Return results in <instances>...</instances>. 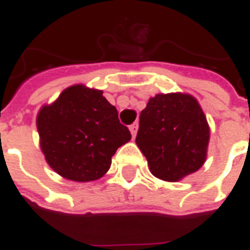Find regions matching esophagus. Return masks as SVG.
<instances>
[{
	"label": "esophagus",
	"mask_w": 250,
	"mask_h": 250,
	"mask_svg": "<svg viewBox=\"0 0 250 250\" xmlns=\"http://www.w3.org/2000/svg\"><path fill=\"white\" fill-rule=\"evenodd\" d=\"M130 131H131V135L135 136L136 132H138V123H134V125H130Z\"/></svg>",
	"instance_id": "obj_1"
}]
</instances>
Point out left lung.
<instances>
[{"label": "left lung", "mask_w": 250, "mask_h": 250, "mask_svg": "<svg viewBox=\"0 0 250 250\" xmlns=\"http://www.w3.org/2000/svg\"><path fill=\"white\" fill-rule=\"evenodd\" d=\"M210 127L198 100L188 93H158L139 116L136 145L154 177L178 182L206 161Z\"/></svg>", "instance_id": "obj_1"}]
</instances>
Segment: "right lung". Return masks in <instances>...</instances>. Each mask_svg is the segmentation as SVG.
<instances>
[{"instance_id": "obj_1", "label": "right lung", "mask_w": 250, "mask_h": 250, "mask_svg": "<svg viewBox=\"0 0 250 250\" xmlns=\"http://www.w3.org/2000/svg\"><path fill=\"white\" fill-rule=\"evenodd\" d=\"M36 125L46 163L75 182L102 178L116 150L131 139L103 91L83 84L65 88L53 103L42 105Z\"/></svg>"}]
</instances>
